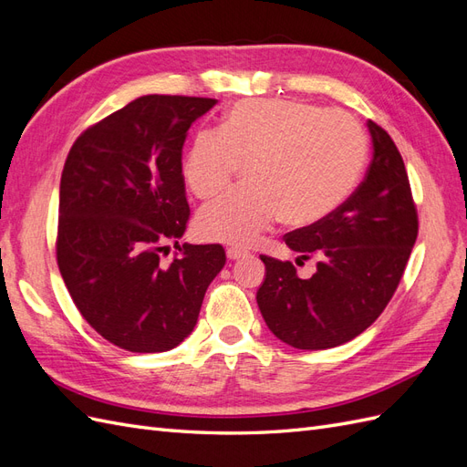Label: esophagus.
I'll list each match as a JSON object with an SVG mask.
<instances>
[{
  "label": "esophagus",
  "instance_id": "obj_1",
  "mask_svg": "<svg viewBox=\"0 0 467 467\" xmlns=\"http://www.w3.org/2000/svg\"><path fill=\"white\" fill-rule=\"evenodd\" d=\"M225 255H228L230 261H235V259H242L247 255V251L242 249V247H228V251H225Z\"/></svg>",
  "mask_w": 467,
  "mask_h": 467
}]
</instances>
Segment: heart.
Instances as JSON below:
<instances>
[{
  "label": "heart",
  "mask_w": 467,
  "mask_h": 467,
  "mask_svg": "<svg viewBox=\"0 0 467 467\" xmlns=\"http://www.w3.org/2000/svg\"><path fill=\"white\" fill-rule=\"evenodd\" d=\"M239 161H249L253 185L225 192L196 214L206 242L255 244L282 216L304 225L341 206L366 161L358 122L343 110H323L298 99H245L222 119L220 130L194 136L182 163L199 199L220 192Z\"/></svg>",
  "instance_id": "heart-1"
}]
</instances>
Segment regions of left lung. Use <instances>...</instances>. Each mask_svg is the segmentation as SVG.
<instances>
[{
	"mask_svg": "<svg viewBox=\"0 0 467 467\" xmlns=\"http://www.w3.org/2000/svg\"><path fill=\"white\" fill-rule=\"evenodd\" d=\"M372 163L331 214L285 235L298 259L317 257L300 278L290 261L261 255L257 304L266 327L294 348L321 350L360 335L384 312L415 245L419 220L400 150L368 120Z\"/></svg>",
	"mask_w": 467,
	"mask_h": 467,
	"instance_id": "obj_1",
	"label": "left lung"
}]
</instances>
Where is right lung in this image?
<instances>
[{
	"instance_id": "right-lung-1",
	"label": "right lung",
	"mask_w": 467,
	"mask_h": 467,
	"mask_svg": "<svg viewBox=\"0 0 467 467\" xmlns=\"http://www.w3.org/2000/svg\"><path fill=\"white\" fill-rule=\"evenodd\" d=\"M216 99L144 95L83 132L60 181L56 257L66 288L91 327L130 352L185 341L223 247L179 245L189 220L182 146ZM169 241L178 259L161 264Z\"/></svg>"
}]
</instances>
